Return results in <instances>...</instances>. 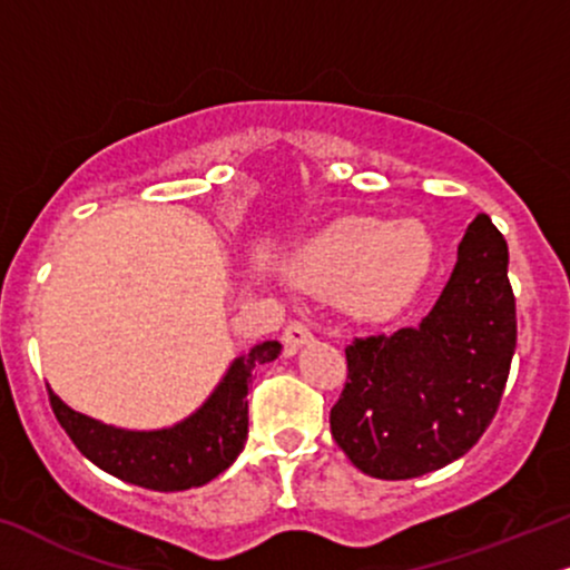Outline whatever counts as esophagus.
I'll list each match as a JSON object with an SVG mask.
<instances>
[{"label":"esophagus","mask_w":570,"mask_h":570,"mask_svg":"<svg viewBox=\"0 0 570 570\" xmlns=\"http://www.w3.org/2000/svg\"><path fill=\"white\" fill-rule=\"evenodd\" d=\"M314 338V333H312V327L306 325V322H301V320H293L291 325L285 327V333H283V341H285V346L291 348V351H296V348H301L304 346V343H308Z\"/></svg>","instance_id":"34e87169"}]
</instances>
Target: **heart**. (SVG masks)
<instances>
[{
	"label": "heart",
	"mask_w": 570,
	"mask_h": 570,
	"mask_svg": "<svg viewBox=\"0 0 570 570\" xmlns=\"http://www.w3.org/2000/svg\"><path fill=\"white\" fill-rule=\"evenodd\" d=\"M433 253L425 224L346 216L304 245L296 279L322 296H343L360 320H389L417 296Z\"/></svg>",
	"instance_id": "heart-1"
}]
</instances>
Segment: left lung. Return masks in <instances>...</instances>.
Segmentation results:
<instances>
[{
    "label": "left lung",
    "mask_w": 570,
    "mask_h": 570,
    "mask_svg": "<svg viewBox=\"0 0 570 570\" xmlns=\"http://www.w3.org/2000/svg\"><path fill=\"white\" fill-rule=\"evenodd\" d=\"M515 338L508 243L479 214L431 314L417 327L346 346L348 381L330 410L335 444L383 481L460 460L500 410Z\"/></svg>",
    "instance_id": "obj_1"
}]
</instances>
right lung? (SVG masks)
Listing matches in <instances>:
<instances>
[{
	"mask_svg": "<svg viewBox=\"0 0 570 570\" xmlns=\"http://www.w3.org/2000/svg\"><path fill=\"white\" fill-rule=\"evenodd\" d=\"M264 341L229 364L214 393L189 417L160 431H124L70 410L49 389V404L76 449L105 473L150 491H185L224 473L248 441V389L258 364L277 360Z\"/></svg>",
	"mask_w": 570,
	"mask_h": 570,
	"instance_id": "right-lung-1",
	"label": "right lung"
}]
</instances>
